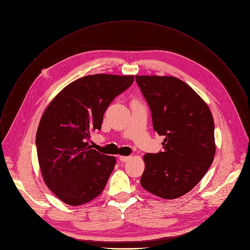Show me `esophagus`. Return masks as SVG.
<instances>
[{
	"instance_id": "1",
	"label": "esophagus",
	"mask_w": 250,
	"mask_h": 250,
	"mask_svg": "<svg viewBox=\"0 0 250 250\" xmlns=\"http://www.w3.org/2000/svg\"><path fill=\"white\" fill-rule=\"evenodd\" d=\"M131 159V157H127V156H120L119 157V160H120V162H122V163H126V162H128L129 160Z\"/></svg>"
}]
</instances>
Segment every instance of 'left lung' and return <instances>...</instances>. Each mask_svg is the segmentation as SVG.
<instances>
[{
	"label": "left lung",
	"instance_id": "8db88e82",
	"mask_svg": "<svg viewBox=\"0 0 250 250\" xmlns=\"http://www.w3.org/2000/svg\"><path fill=\"white\" fill-rule=\"evenodd\" d=\"M151 108L164 151L144 156L142 187L166 200L179 198L200 181L215 153L212 112L191 86L171 76H136Z\"/></svg>",
	"mask_w": 250,
	"mask_h": 250
}]
</instances>
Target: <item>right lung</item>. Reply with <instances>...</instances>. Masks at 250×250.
<instances>
[{"label":"right lung","instance_id":"add662e5","mask_svg":"<svg viewBox=\"0 0 250 250\" xmlns=\"http://www.w3.org/2000/svg\"><path fill=\"white\" fill-rule=\"evenodd\" d=\"M133 82L134 76L83 77L65 86L43 112L36 132L38 163L45 184L64 203L85 204L104 189L116 159L98 153L87 141L102 129L111 102Z\"/></svg>","mask_w":250,"mask_h":250}]
</instances>
